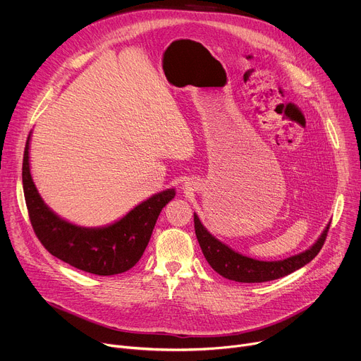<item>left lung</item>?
I'll use <instances>...</instances> for the list:
<instances>
[{
	"mask_svg": "<svg viewBox=\"0 0 361 361\" xmlns=\"http://www.w3.org/2000/svg\"><path fill=\"white\" fill-rule=\"evenodd\" d=\"M194 228L205 260L209 262L214 271L228 280L238 283H264L291 274L307 263H310L324 245L330 224L326 227L322 237L312 248L281 262H259L233 251L230 247L214 238L205 230L195 214Z\"/></svg>",
	"mask_w": 361,
	"mask_h": 361,
	"instance_id": "1",
	"label": "left lung"
}]
</instances>
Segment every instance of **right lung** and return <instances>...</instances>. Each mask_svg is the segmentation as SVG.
Segmentation results:
<instances>
[{"mask_svg":"<svg viewBox=\"0 0 361 361\" xmlns=\"http://www.w3.org/2000/svg\"><path fill=\"white\" fill-rule=\"evenodd\" d=\"M30 134L23 159V187L32 230L48 252L61 262L97 276H114L134 267L149 241L164 205L176 195H152L120 221L104 228H82L61 220L41 200L30 173Z\"/></svg>","mask_w":361,"mask_h":361,"instance_id":"obj_1","label":"right lung"}]
</instances>
